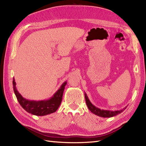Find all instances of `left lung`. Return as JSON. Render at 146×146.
<instances>
[{"label":"left lung","mask_w":146,"mask_h":146,"mask_svg":"<svg viewBox=\"0 0 146 146\" xmlns=\"http://www.w3.org/2000/svg\"><path fill=\"white\" fill-rule=\"evenodd\" d=\"M85 98L86 100V104L88 106V109H89L92 113H93L94 114H96V115L102 117H111L114 116H116L117 114H120L124 111L125 109L127 107H126L125 108H123L121 110H117V111H110V110H101L100 108L96 107L94 105H93L91 104L86 93H85Z\"/></svg>","instance_id":"left-lung-1"}]
</instances>
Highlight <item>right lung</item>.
Wrapping results in <instances>:
<instances>
[{
	"label": "right lung",
	"mask_w": 146,
	"mask_h": 146,
	"mask_svg": "<svg viewBox=\"0 0 146 146\" xmlns=\"http://www.w3.org/2000/svg\"><path fill=\"white\" fill-rule=\"evenodd\" d=\"M66 84L67 82H64L50 99L46 100L34 101L24 98L16 89L15 78H13V90L19 104L26 111L36 116H45L56 111L62 100L64 87Z\"/></svg>",
	"instance_id": "1"
}]
</instances>
